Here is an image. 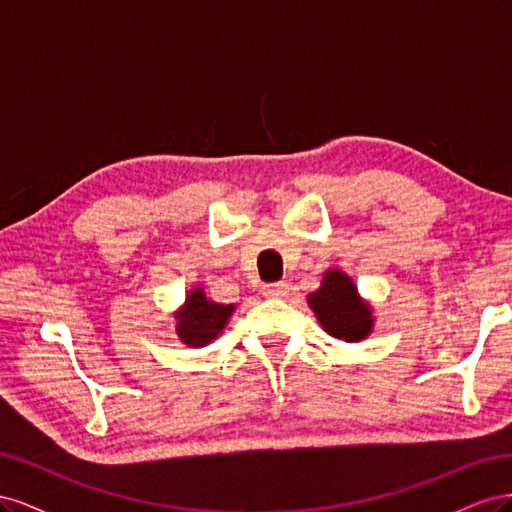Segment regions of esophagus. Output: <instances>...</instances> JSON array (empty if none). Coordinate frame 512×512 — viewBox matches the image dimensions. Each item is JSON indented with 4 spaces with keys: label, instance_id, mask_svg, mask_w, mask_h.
<instances>
[{
    "label": "esophagus",
    "instance_id": "1",
    "mask_svg": "<svg viewBox=\"0 0 512 512\" xmlns=\"http://www.w3.org/2000/svg\"><path fill=\"white\" fill-rule=\"evenodd\" d=\"M286 292H288L286 282H275V284H267L265 288H262V294L269 299H282V297H286Z\"/></svg>",
    "mask_w": 512,
    "mask_h": 512
}]
</instances>
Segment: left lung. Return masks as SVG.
I'll use <instances>...</instances> for the list:
<instances>
[{
	"mask_svg": "<svg viewBox=\"0 0 512 512\" xmlns=\"http://www.w3.org/2000/svg\"><path fill=\"white\" fill-rule=\"evenodd\" d=\"M307 305L320 327L339 342H363L374 331V307L361 297L352 277L342 269L324 271L320 288L307 294Z\"/></svg>",
	"mask_w": 512,
	"mask_h": 512,
	"instance_id": "left-lung-1",
	"label": "left lung"
}]
</instances>
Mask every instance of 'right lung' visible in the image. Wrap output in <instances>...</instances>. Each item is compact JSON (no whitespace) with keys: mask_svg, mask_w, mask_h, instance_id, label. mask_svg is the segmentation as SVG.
<instances>
[{"mask_svg":"<svg viewBox=\"0 0 512 512\" xmlns=\"http://www.w3.org/2000/svg\"><path fill=\"white\" fill-rule=\"evenodd\" d=\"M235 309V303H215L207 297L203 286H194L185 294L183 305L175 312L177 337L185 346L203 348L224 333Z\"/></svg>","mask_w":512,"mask_h":512,"instance_id":"add662e5","label":"right lung"}]
</instances>
